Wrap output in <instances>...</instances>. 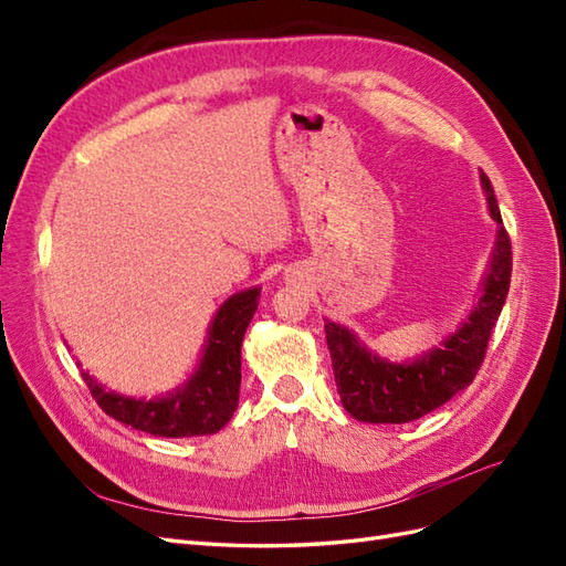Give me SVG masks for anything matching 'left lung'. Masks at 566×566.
<instances>
[{
  "label": "left lung",
  "mask_w": 566,
  "mask_h": 566,
  "mask_svg": "<svg viewBox=\"0 0 566 566\" xmlns=\"http://www.w3.org/2000/svg\"><path fill=\"white\" fill-rule=\"evenodd\" d=\"M482 184L489 200V212L499 221V243L484 281V295L468 321L460 325L441 349L424 354L413 364L397 366L373 356L358 339L337 323L325 321V342H328L337 394L349 413L361 422L401 424L418 420L453 399L465 389L476 370L482 368L493 325L510 290L512 245L503 227L499 202L486 175Z\"/></svg>",
  "instance_id": "left-lung-1"
}]
</instances>
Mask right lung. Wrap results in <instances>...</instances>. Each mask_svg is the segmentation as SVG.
Returning a JSON list of instances; mask_svg holds the SVG:
<instances>
[{"mask_svg": "<svg viewBox=\"0 0 566 566\" xmlns=\"http://www.w3.org/2000/svg\"><path fill=\"white\" fill-rule=\"evenodd\" d=\"M260 287L229 297L217 312L208 347L196 375L172 397L142 401L106 391L92 375L82 373L92 397L106 416L153 437H200L224 427L238 406L241 389V347L256 312Z\"/></svg>", "mask_w": 566, "mask_h": 566, "instance_id": "1", "label": "right lung"}]
</instances>
